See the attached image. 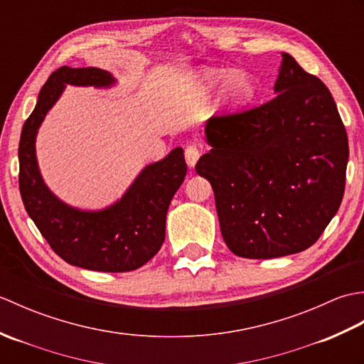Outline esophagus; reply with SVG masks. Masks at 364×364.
<instances>
[{
    "label": "esophagus",
    "instance_id": "34e87169",
    "mask_svg": "<svg viewBox=\"0 0 364 364\" xmlns=\"http://www.w3.org/2000/svg\"><path fill=\"white\" fill-rule=\"evenodd\" d=\"M184 158H186V162L189 167H194L197 164V161L200 158V149L196 144H191L186 146V150H184Z\"/></svg>",
    "mask_w": 364,
    "mask_h": 364
}]
</instances>
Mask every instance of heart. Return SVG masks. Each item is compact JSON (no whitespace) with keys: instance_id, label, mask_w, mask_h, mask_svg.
I'll return each instance as SVG.
<instances>
[{"instance_id":"1","label":"heart","mask_w":364,"mask_h":364,"mask_svg":"<svg viewBox=\"0 0 364 364\" xmlns=\"http://www.w3.org/2000/svg\"><path fill=\"white\" fill-rule=\"evenodd\" d=\"M222 82H225L223 94L231 103L247 102L253 94L252 81L242 72L230 73L228 70H220V68H206V70L196 75L197 89L202 94H210L214 89H218Z\"/></svg>"}]
</instances>
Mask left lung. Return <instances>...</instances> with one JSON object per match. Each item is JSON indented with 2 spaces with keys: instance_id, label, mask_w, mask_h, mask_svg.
I'll return each instance as SVG.
<instances>
[{
  "instance_id": "8db88e82",
  "label": "left lung",
  "mask_w": 364,
  "mask_h": 364,
  "mask_svg": "<svg viewBox=\"0 0 364 364\" xmlns=\"http://www.w3.org/2000/svg\"><path fill=\"white\" fill-rule=\"evenodd\" d=\"M275 97L214 115L196 170L211 183L220 231L237 257L269 259L311 247L339 210L349 159L330 90L282 53Z\"/></svg>"
}]
</instances>
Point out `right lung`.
Wrapping results in <instances>:
<instances>
[{"instance_id": "add662e5", "label": "right lung", "mask_w": 364, "mask_h": 364, "mask_svg": "<svg viewBox=\"0 0 364 364\" xmlns=\"http://www.w3.org/2000/svg\"><path fill=\"white\" fill-rule=\"evenodd\" d=\"M115 78L95 67H60L50 75L20 136L18 184L29 218L54 253L98 272H129L149 262L166 237V215L188 172L183 149L146 166L123 197L100 211L68 206L46 188L36 158V136L45 115L72 86L111 87Z\"/></svg>"}]
</instances>
